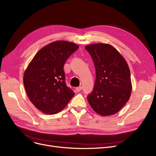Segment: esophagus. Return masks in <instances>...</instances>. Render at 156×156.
Masks as SVG:
<instances>
[{"mask_svg":"<svg viewBox=\"0 0 156 156\" xmlns=\"http://www.w3.org/2000/svg\"><path fill=\"white\" fill-rule=\"evenodd\" d=\"M82 90V87H81V86H80V87H78L76 88V90L78 92H80Z\"/></svg>","mask_w":156,"mask_h":156,"instance_id":"34e87169","label":"esophagus"}]
</instances>
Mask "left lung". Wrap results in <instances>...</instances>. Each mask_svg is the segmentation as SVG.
Wrapping results in <instances>:
<instances>
[{"instance_id":"1","label":"left lung","mask_w":156,"mask_h":156,"mask_svg":"<svg viewBox=\"0 0 156 156\" xmlns=\"http://www.w3.org/2000/svg\"><path fill=\"white\" fill-rule=\"evenodd\" d=\"M96 69V81L87 96L92 109L103 116L118 112L127 102L132 86L131 73L125 59L112 46L103 44L88 45Z\"/></svg>"}]
</instances>
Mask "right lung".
<instances>
[{"mask_svg":"<svg viewBox=\"0 0 156 156\" xmlns=\"http://www.w3.org/2000/svg\"><path fill=\"white\" fill-rule=\"evenodd\" d=\"M78 48L71 42H53L36 53L25 71L23 83L27 96L43 113H58L75 94L66 85L64 65Z\"/></svg>","mask_w":156,"mask_h":156,"instance_id":"obj_1","label":"right lung"}]
</instances>
